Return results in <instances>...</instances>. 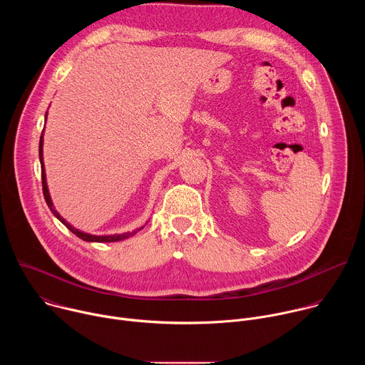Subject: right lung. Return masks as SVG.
I'll list each match as a JSON object with an SVG mask.
<instances>
[{"label":"right lung","instance_id":"obj_1","mask_svg":"<svg viewBox=\"0 0 365 365\" xmlns=\"http://www.w3.org/2000/svg\"><path fill=\"white\" fill-rule=\"evenodd\" d=\"M47 117V114H46ZM38 158H40V165H41V185H43V195H44V199H46V203L47 206L50 207L51 214H53L69 231H72L76 237H79L81 240L83 241H88V242H115V241H121V240H125L131 235H134L137 231H140L141 228L133 231V232H124V234H114V235H91V234H86V232H82L79 230H76L75 227H72L69 222H66V220H63L61 217V214L55 210L53 206V202H51V197H50V193H48V189H47V183H46V172H44V163H43V134L40 137V144H38Z\"/></svg>","mask_w":365,"mask_h":365}]
</instances>
